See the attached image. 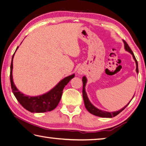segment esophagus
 I'll list each match as a JSON object with an SVG mask.
<instances>
[{
  "mask_svg": "<svg viewBox=\"0 0 146 146\" xmlns=\"http://www.w3.org/2000/svg\"><path fill=\"white\" fill-rule=\"evenodd\" d=\"M77 73H78L79 74H82V72H81V70H79L78 71H77Z\"/></svg>",
  "mask_w": 146,
  "mask_h": 146,
  "instance_id": "34e87169",
  "label": "esophagus"
}]
</instances>
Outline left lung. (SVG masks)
Instances as JSON below:
<instances>
[{
    "instance_id": "obj_1",
    "label": "left lung",
    "mask_w": 146,
    "mask_h": 146,
    "mask_svg": "<svg viewBox=\"0 0 146 146\" xmlns=\"http://www.w3.org/2000/svg\"><path fill=\"white\" fill-rule=\"evenodd\" d=\"M123 43H124V48L125 50H126V51L129 52L130 54H132V56L133 59H134V60L135 62V64H136V72L137 73H139V69H138V63H137V61L136 58L134 56V54H133V53L132 52V50L130 49V48L129 47V46L128 45V44L127 43V42L123 40ZM82 82H83V88H82V96H83V100H84V105H85V107L87 109V110L91 113V114H93L94 115H96L98 116V117H103V118H112V117H114L115 116H117V115H118L119 113L121 111H122L123 110L126 108V107L128 106V105L130 103V102H131L133 98V96H134V95H133V98H132V100L130 101V102L127 104L126 106H125L123 108H122L121 109H120V110L118 111H113V112H109V111H104V110H100L97 108L96 107H95L93 104H92L90 100H89V98L88 97V95L86 94V90H85V87H86V83H87V79H86V76H84L82 77Z\"/></svg>"
}]
</instances>
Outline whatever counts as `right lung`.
<instances>
[{
    "instance_id": "right-lung-1",
    "label": "right lung",
    "mask_w": 146,
    "mask_h": 146,
    "mask_svg": "<svg viewBox=\"0 0 146 146\" xmlns=\"http://www.w3.org/2000/svg\"><path fill=\"white\" fill-rule=\"evenodd\" d=\"M19 46H17L16 52ZM16 52H14L13 57H12L10 72L11 88L15 97L16 98L17 100L21 105L23 106V108L30 112L44 113L53 110L57 106L58 103L60 102L65 86H66L70 80L74 78L75 74H73L72 75L65 77L54 88L46 93L36 96H28L17 90L13 81V58Z\"/></svg>"
}]
</instances>
